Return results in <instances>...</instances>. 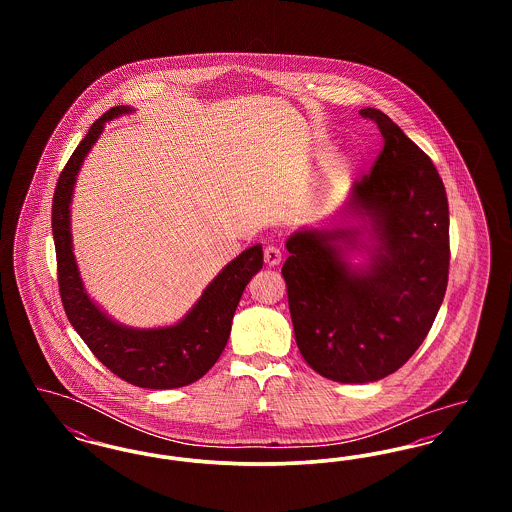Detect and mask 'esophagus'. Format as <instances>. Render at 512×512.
Returning <instances> with one entry per match:
<instances>
[{
	"label": "esophagus",
	"mask_w": 512,
	"mask_h": 512,
	"mask_svg": "<svg viewBox=\"0 0 512 512\" xmlns=\"http://www.w3.org/2000/svg\"><path fill=\"white\" fill-rule=\"evenodd\" d=\"M280 261H282L280 249L274 247V245H267L265 247V263H267V267H278Z\"/></svg>",
	"instance_id": "esophagus-1"
}]
</instances>
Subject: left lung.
Listing matches in <instances>:
<instances>
[{"label": "left lung", "mask_w": 512, "mask_h": 512, "mask_svg": "<svg viewBox=\"0 0 512 512\" xmlns=\"http://www.w3.org/2000/svg\"><path fill=\"white\" fill-rule=\"evenodd\" d=\"M372 172L330 219L286 240L282 267L297 347L320 376L382 380L428 336L449 274V205L430 157L380 109Z\"/></svg>", "instance_id": "8db88e82"}]
</instances>
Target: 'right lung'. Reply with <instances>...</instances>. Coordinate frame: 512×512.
<instances>
[{"mask_svg": "<svg viewBox=\"0 0 512 512\" xmlns=\"http://www.w3.org/2000/svg\"><path fill=\"white\" fill-rule=\"evenodd\" d=\"M134 111L128 105L109 109L90 126L59 176L51 209L59 292L74 330L113 374L138 388L172 390L194 384L219 361L245 286L263 268V245H251L230 261L207 284L192 309L169 326H126L99 307L86 292L74 257L71 232L74 186L84 159L96 146L105 124Z\"/></svg>", "mask_w": 512, "mask_h": 512, "instance_id": "1", "label": "right lung"}]
</instances>
